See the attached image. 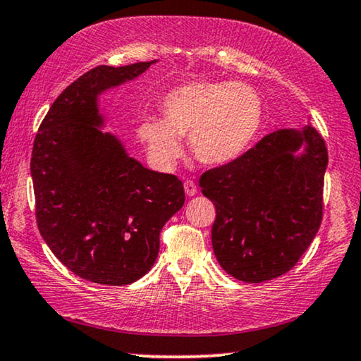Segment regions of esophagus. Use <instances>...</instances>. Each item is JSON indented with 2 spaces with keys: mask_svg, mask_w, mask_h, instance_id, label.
Instances as JSON below:
<instances>
[{
  "mask_svg": "<svg viewBox=\"0 0 361 361\" xmlns=\"http://www.w3.org/2000/svg\"><path fill=\"white\" fill-rule=\"evenodd\" d=\"M185 193H186V196H195L196 193H198V188H196V185L191 180L185 181Z\"/></svg>",
  "mask_w": 361,
  "mask_h": 361,
  "instance_id": "obj_1",
  "label": "esophagus"
}]
</instances>
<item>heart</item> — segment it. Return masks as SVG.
Masks as SVG:
<instances>
[{
    "label": "heart",
    "instance_id": "1",
    "mask_svg": "<svg viewBox=\"0 0 361 361\" xmlns=\"http://www.w3.org/2000/svg\"><path fill=\"white\" fill-rule=\"evenodd\" d=\"M163 118L147 117L137 137L150 161L171 170L181 152V137L204 165H226L236 160L256 140L264 107L251 85L226 80H191L161 99Z\"/></svg>",
    "mask_w": 361,
    "mask_h": 361
}]
</instances>
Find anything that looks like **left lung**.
Listing matches in <instances>:
<instances>
[{
  "label": "left lung",
  "instance_id": "1",
  "mask_svg": "<svg viewBox=\"0 0 361 361\" xmlns=\"http://www.w3.org/2000/svg\"><path fill=\"white\" fill-rule=\"evenodd\" d=\"M326 165L324 138L309 122L269 133L201 175V193L216 206L213 251L229 276L259 284L295 266L319 233Z\"/></svg>",
  "mask_w": 361,
  "mask_h": 361
}]
</instances>
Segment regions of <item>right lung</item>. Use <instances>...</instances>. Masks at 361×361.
<instances>
[{"mask_svg":"<svg viewBox=\"0 0 361 361\" xmlns=\"http://www.w3.org/2000/svg\"><path fill=\"white\" fill-rule=\"evenodd\" d=\"M99 66L64 89L37 130L31 158L36 219L64 266L104 286H127L157 261L160 231L185 204L175 175L148 170L104 132L100 95L157 64Z\"/></svg>","mask_w":361,"mask_h":361,"instance_id":"1","label":"right lung"}]
</instances>
